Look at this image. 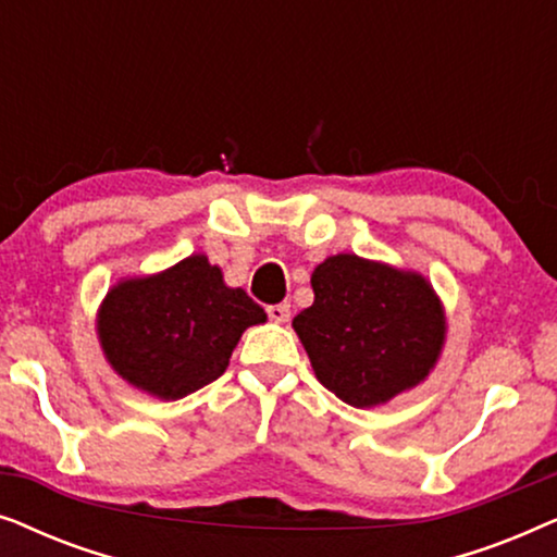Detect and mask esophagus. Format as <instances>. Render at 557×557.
Here are the masks:
<instances>
[{
  "label": "esophagus",
  "instance_id": "obj_1",
  "mask_svg": "<svg viewBox=\"0 0 557 557\" xmlns=\"http://www.w3.org/2000/svg\"><path fill=\"white\" fill-rule=\"evenodd\" d=\"M265 311H269L271 322L284 324V322H288V319H292V309H288L286 304H273V307H269Z\"/></svg>",
  "mask_w": 557,
  "mask_h": 557
}]
</instances>
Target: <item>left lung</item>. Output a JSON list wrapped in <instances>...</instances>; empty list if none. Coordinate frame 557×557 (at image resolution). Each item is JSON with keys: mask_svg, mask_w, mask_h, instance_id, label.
<instances>
[{"mask_svg": "<svg viewBox=\"0 0 557 557\" xmlns=\"http://www.w3.org/2000/svg\"><path fill=\"white\" fill-rule=\"evenodd\" d=\"M314 304L294 317L319 383L355 408L385 406L436 368L446 309L423 273L355 253L311 273Z\"/></svg>", "mask_w": 557, "mask_h": 557, "instance_id": "left-lung-1", "label": "left lung"}]
</instances>
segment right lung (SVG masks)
I'll return each instance as SVG.
<instances>
[{
    "label": "right lung",
    "instance_id": "right-lung-1",
    "mask_svg": "<svg viewBox=\"0 0 557 557\" xmlns=\"http://www.w3.org/2000/svg\"><path fill=\"white\" fill-rule=\"evenodd\" d=\"M265 311L225 284L205 253L116 281L96 311L106 362L136 391L180 400L223 375L243 332Z\"/></svg>",
    "mask_w": 557,
    "mask_h": 557
}]
</instances>
